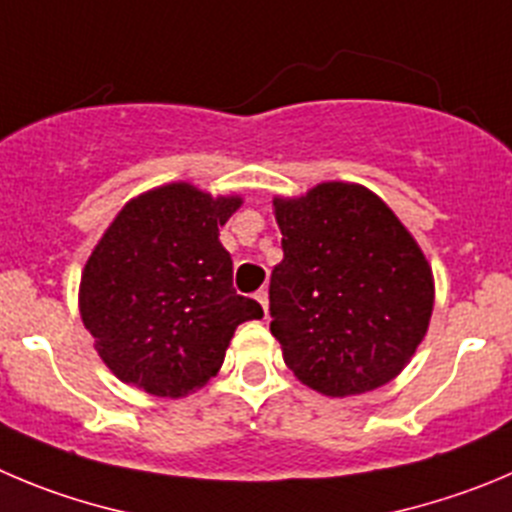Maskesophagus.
Segmentation results:
<instances>
[{
	"mask_svg": "<svg viewBox=\"0 0 512 512\" xmlns=\"http://www.w3.org/2000/svg\"><path fill=\"white\" fill-rule=\"evenodd\" d=\"M255 300H257V303L262 305V310H265V315H267V305H270V298H267V290H265V288L257 290V293H255Z\"/></svg>",
	"mask_w": 512,
	"mask_h": 512,
	"instance_id": "1",
	"label": "esophagus"
}]
</instances>
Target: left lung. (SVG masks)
Here are the masks:
<instances>
[{
  "label": "left lung",
  "mask_w": 512,
  "mask_h": 512,
  "mask_svg": "<svg viewBox=\"0 0 512 512\" xmlns=\"http://www.w3.org/2000/svg\"><path fill=\"white\" fill-rule=\"evenodd\" d=\"M283 260L270 278V331L288 369L326 396H356L404 371L434 308L422 247L381 197L323 181L275 197Z\"/></svg>",
  "instance_id": "8db88e82"
}]
</instances>
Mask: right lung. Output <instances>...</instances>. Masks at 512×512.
<instances>
[{
    "label": "right lung",
    "instance_id": "obj_1",
    "mask_svg": "<svg viewBox=\"0 0 512 512\" xmlns=\"http://www.w3.org/2000/svg\"><path fill=\"white\" fill-rule=\"evenodd\" d=\"M242 197L189 181L148 189L116 214L80 278V318L103 364L154 396H186L222 369L237 326L262 318L232 288L219 227Z\"/></svg>",
    "mask_w": 512,
    "mask_h": 512
}]
</instances>
